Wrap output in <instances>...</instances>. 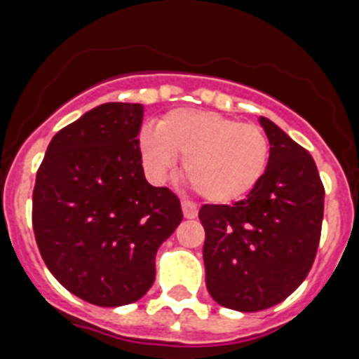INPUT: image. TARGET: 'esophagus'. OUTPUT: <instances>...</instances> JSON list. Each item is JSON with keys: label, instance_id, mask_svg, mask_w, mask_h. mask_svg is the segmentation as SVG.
<instances>
[{"label": "esophagus", "instance_id": "1", "mask_svg": "<svg viewBox=\"0 0 359 359\" xmlns=\"http://www.w3.org/2000/svg\"><path fill=\"white\" fill-rule=\"evenodd\" d=\"M182 211H184V217L186 218H195L198 215L197 204L191 201H186V198L182 201Z\"/></svg>", "mask_w": 359, "mask_h": 359}]
</instances>
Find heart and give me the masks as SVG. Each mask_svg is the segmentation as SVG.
Returning <instances> with one entry per match:
<instances>
[{
  "label": "heart",
  "instance_id": "b5f03b06",
  "mask_svg": "<svg viewBox=\"0 0 359 359\" xmlns=\"http://www.w3.org/2000/svg\"><path fill=\"white\" fill-rule=\"evenodd\" d=\"M139 144L151 179H164L179 155L193 189L213 202L248 195L266 173L271 154L260 126L201 110L170 111L157 128L142 130Z\"/></svg>",
  "mask_w": 359,
  "mask_h": 359
}]
</instances>
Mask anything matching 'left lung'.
<instances>
[{
    "label": "left lung",
    "instance_id": "obj_1",
    "mask_svg": "<svg viewBox=\"0 0 359 359\" xmlns=\"http://www.w3.org/2000/svg\"><path fill=\"white\" fill-rule=\"evenodd\" d=\"M271 144L267 170L235 204H204L205 285L227 309L280 304L309 274L322 236L323 188L309 151L260 117Z\"/></svg>",
    "mask_w": 359,
    "mask_h": 359
}]
</instances>
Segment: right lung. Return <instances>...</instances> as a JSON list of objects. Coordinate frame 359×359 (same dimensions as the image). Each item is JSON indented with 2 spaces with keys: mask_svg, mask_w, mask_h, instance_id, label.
I'll list each match as a JSON object with an SVG mask.
<instances>
[{
  "mask_svg": "<svg viewBox=\"0 0 359 359\" xmlns=\"http://www.w3.org/2000/svg\"><path fill=\"white\" fill-rule=\"evenodd\" d=\"M141 124L142 104L97 106L55 133L36 175L39 253L63 287L101 307L148 292L158 245L182 220L175 193L146 180Z\"/></svg>",
  "mask_w": 359,
  "mask_h": 359,
  "instance_id": "1",
  "label": "right lung"
}]
</instances>
